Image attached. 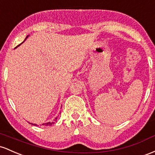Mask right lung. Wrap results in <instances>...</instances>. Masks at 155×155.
<instances>
[{
    "instance_id": "add662e5",
    "label": "right lung",
    "mask_w": 155,
    "mask_h": 155,
    "mask_svg": "<svg viewBox=\"0 0 155 155\" xmlns=\"http://www.w3.org/2000/svg\"><path fill=\"white\" fill-rule=\"evenodd\" d=\"M28 36H27V37H26V39H27V38H28ZM25 40H24V41H25ZM20 45H21V44H20ZM18 46H20V45H17V46L16 47V48H17V47H18ZM56 120H57V118H55V119L54 120H53V121H52V122H47V123H44V124H42L41 125H46V126H50V125H52L53 124H54V123L55 122V121H56ZM30 124H31V123H30ZM34 125H36V124H34Z\"/></svg>"
}]
</instances>
